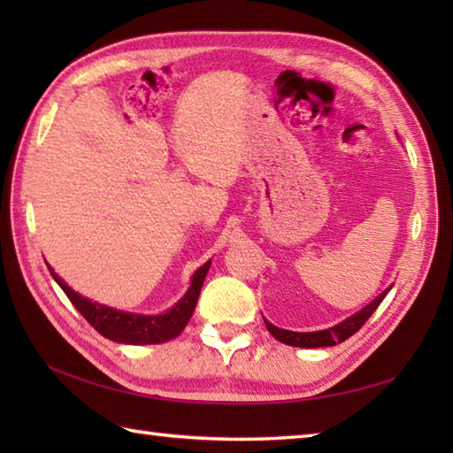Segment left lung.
<instances>
[{
    "mask_svg": "<svg viewBox=\"0 0 453 453\" xmlns=\"http://www.w3.org/2000/svg\"><path fill=\"white\" fill-rule=\"evenodd\" d=\"M391 288H386L373 302L360 310L358 313H354L349 319H344L342 323L331 326V329L325 331H315V333H296V331H288L280 329V326H274L273 323H268L265 319V325L268 333H271L276 341H280L284 344L290 346H300V349H321V346H334L342 341L349 339L356 331H360V326L370 319L372 313L378 310V305L383 302V297L389 294Z\"/></svg>",
    "mask_w": 453,
    "mask_h": 453,
    "instance_id": "1",
    "label": "left lung"
}]
</instances>
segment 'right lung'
<instances>
[{
  "label": "right lung",
  "instance_id": "1",
  "mask_svg": "<svg viewBox=\"0 0 453 453\" xmlns=\"http://www.w3.org/2000/svg\"><path fill=\"white\" fill-rule=\"evenodd\" d=\"M210 261L202 265L198 271L192 274V282L187 294L171 307L169 311L161 315H140V313H128L114 310V307L103 305L97 302H91L81 294L73 292L60 276H58L50 266L52 278L62 288L64 294L70 297L75 310H78L95 331L101 333L104 339L122 342V344H159L175 339L185 329L190 321L192 311H195L198 296L204 284V278L210 271Z\"/></svg>",
  "mask_w": 453,
  "mask_h": 453
}]
</instances>
